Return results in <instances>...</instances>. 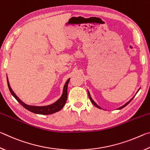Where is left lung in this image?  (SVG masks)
<instances>
[{"instance_id": "1", "label": "left lung", "mask_w": 150, "mask_h": 150, "mask_svg": "<svg viewBox=\"0 0 150 150\" xmlns=\"http://www.w3.org/2000/svg\"><path fill=\"white\" fill-rule=\"evenodd\" d=\"M139 89H138V91H137V93H138V91H139ZM137 93H136V94H137ZM88 97H89V98H90V100H91V103H92L93 104V105H95V106H96V107H97L98 108H100V109H103L102 108H101V107H100V106H98V105H97V104H96L95 102V101H94L93 100V98H92V97H91V95H90V93H89V91H88ZM134 96H135V95H134ZM134 96H133V97L132 98H131V99L130 100H129L128 101V102H127L126 104H124V105H122V106H120V107H119V108H117V110H120V109H122V108H123L124 107H125V106H126V105H128V104L129 103H130V102H131V101H132V100L133 99V98H134Z\"/></svg>"}]
</instances>
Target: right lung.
I'll list each match as a JSON object with an SVG mask.
<instances>
[{
  "instance_id": "add662e5",
  "label": "right lung",
  "mask_w": 150,
  "mask_h": 150,
  "mask_svg": "<svg viewBox=\"0 0 150 150\" xmlns=\"http://www.w3.org/2000/svg\"><path fill=\"white\" fill-rule=\"evenodd\" d=\"M6 79H7V83H8V87L10 90V92H11L12 94V95L16 98L18 102L22 106H24V107L26 109H27L28 110L32 112L33 113L38 114V115H52V114L62 110L63 106H64V105H65L66 101H67V87H68V84H69L70 78L68 79L67 81L65 82L64 87H63L62 95L59 99H58L57 101H55V102L53 104H51L50 105L42 106L28 105H27V104L24 103L23 101H22L18 97L16 94L14 93V91H12L11 85H10L8 77H6Z\"/></svg>"
}]
</instances>
